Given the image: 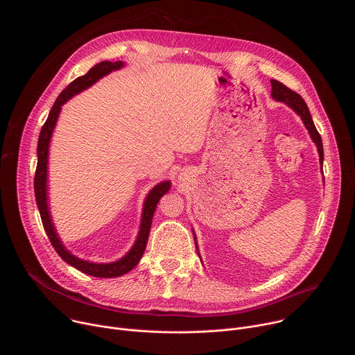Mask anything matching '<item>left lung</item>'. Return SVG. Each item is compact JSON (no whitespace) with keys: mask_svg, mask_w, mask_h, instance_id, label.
Wrapping results in <instances>:
<instances>
[{"mask_svg":"<svg viewBox=\"0 0 355 355\" xmlns=\"http://www.w3.org/2000/svg\"><path fill=\"white\" fill-rule=\"evenodd\" d=\"M271 85H272V92H271L272 98L277 99V101H281V103H285L286 105H289L302 118L303 123H305V126L309 130L313 141L318 146L320 162H323V143H322V137H320V133L318 132V129H316V126L313 123V119L311 116L309 108H308L305 101H303V98L297 92L292 91L291 88H288L286 85H284L282 83H279L277 80H271Z\"/></svg>","mask_w":355,"mask_h":355,"instance_id":"left-lung-1","label":"left lung"}]
</instances>
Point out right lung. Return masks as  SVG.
Masks as SVG:
<instances>
[{"label": "right lung", "mask_w": 355, "mask_h": 355, "mask_svg": "<svg viewBox=\"0 0 355 355\" xmlns=\"http://www.w3.org/2000/svg\"><path fill=\"white\" fill-rule=\"evenodd\" d=\"M123 66L122 62H101L98 64H95L87 74L77 77L74 81H71L67 88H64L62 91V94L58 96L56 103L50 111L44 125L42 126L40 135H39V141H37V166H36V171H35V196H36V204L39 208V214H40V219L43 223V227L46 230V234L52 243V245L55 247V250L58 251V254L70 266H73L74 268H77L78 271L92 275V277H98V278H114V277H121L126 272H129L132 268H135L137 266V263L140 261L146 244H147V239H148V233H150V227H151V220H153V214L157 208V204L160 198L170 189V182H162L159 185H156L153 189L150 191V193L146 198L144 202V208H143V218H141V225H140V233L139 237L135 243V245L132 247V250L128 252V254L116 261V263H111V264H94V263H88V261H83L77 257H74L73 254L63 247L62 241L59 240L56 230L53 227L52 220H50L49 216V211H47V202H46V171H47V151H49V141H50V136H52V132L55 129L58 116L60 114L62 105L66 103L69 98H71L74 94H78L80 91L88 88L89 85H92L96 80H99L101 77H104L105 74L111 73L112 70H118Z\"/></svg>", "instance_id": "obj_1"}]
</instances>
